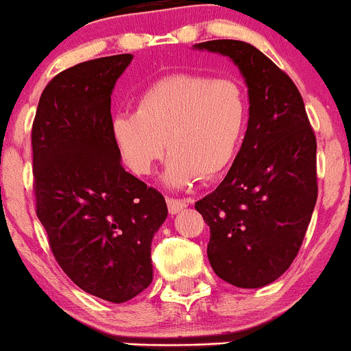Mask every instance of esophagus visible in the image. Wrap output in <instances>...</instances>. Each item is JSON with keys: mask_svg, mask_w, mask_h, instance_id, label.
<instances>
[{"mask_svg": "<svg viewBox=\"0 0 351 351\" xmlns=\"http://www.w3.org/2000/svg\"><path fill=\"white\" fill-rule=\"evenodd\" d=\"M165 201H167L169 213H171V214H177V213H180V210H182L184 207H187V202H186V201H182V199L167 197V199H165Z\"/></svg>", "mask_w": 351, "mask_h": 351, "instance_id": "esophagus-1", "label": "esophagus"}]
</instances>
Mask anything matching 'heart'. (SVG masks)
<instances>
[{"label": "heart", "mask_w": 351, "mask_h": 351, "mask_svg": "<svg viewBox=\"0 0 351 351\" xmlns=\"http://www.w3.org/2000/svg\"><path fill=\"white\" fill-rule=\"evenodd\" d=\"M246 90L232 78L176 73L160 78L141 95L137 112L114 120L123 160L137 176L152 172L165 154L164 182L172 189L222 174L234 160L246 130Z\"/></svg>", "instance_id": "obj_1"}]
</instances>
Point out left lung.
<instances>
[{
	"label": "left lung",
	"mask_w": 351,
	"mask_h": 351,
	"mask_svg": "<svg viewBox=\"0 0 351 351\" xmlns=\"http://www.w3.org/2000/svg\"><path fill=\"white\" fill-rule=\"evenodd\" d=\"M194 48L229 56L250 95L243 145L213 194L195 202L210 229L207 258L221 280L263 288L291 266L311 221L316 137L291 78L265 53L237 40Z\"/></svg>",
	"instance_id": "obj_1"
}]
</instances>
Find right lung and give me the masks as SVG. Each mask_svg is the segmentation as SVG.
Masks as SVG:
<instances>
[{"label":"right lung","instance_id":"add662e5","mask_svg":"<svg viewBox=\"0 0 351 351\" xmlns=\"http://www.w3.org/2000/svg\"><path fill=\"white\" fill-rule=\"evenodd\" d=\"M134 55L78 63L41 93L32 129L36 216L78 288L125 303L152 282L154 234L167 217L159 191L120 164L110 95Z\"/></svg>","mask_w":351,"mask_h":351}]
</instances>
